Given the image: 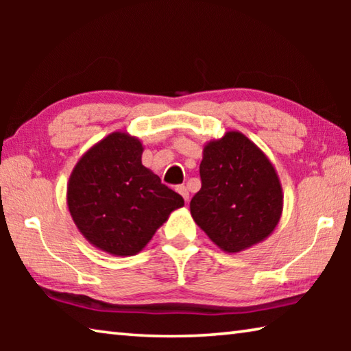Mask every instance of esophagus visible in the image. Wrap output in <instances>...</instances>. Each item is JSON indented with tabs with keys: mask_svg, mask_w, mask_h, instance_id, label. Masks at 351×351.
<instances>
[{
	"mask_svg": "<svg viewBox=\"0 0 351 351\" xmlns=\"http://www.w3.org/2000/svg\"><path fill=\"white\" fill-rule=\"evenodd\" d=\"M176 190H178V193H180L181 197L184 198V201L189 203V190H187V187L186 186H178Z\"/></svg>",
	"mask_w": 351,
	"mask_h": 351,
	"instance_id": "esophagus-1",
	"label": "esophagus"
}]
</instances>
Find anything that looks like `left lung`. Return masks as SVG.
Listing matches in <instances>:
<instances>
[{"label":"left lung","instance_id":"obj_1","mask_svg":"<svg viewBox=\"0 0 351 351\" xmlns=\"http://www.w3.org/2000/svg\"><path fill=\"white\" fill-rule=\"evenodd\" d=\"M201 189L190 213L206 235L237 254L274 232L283 210L282 184L269 158L240 132H226L203 148Z\"/></svg>","mask_w":351,"mask_h":351}]
</instances>
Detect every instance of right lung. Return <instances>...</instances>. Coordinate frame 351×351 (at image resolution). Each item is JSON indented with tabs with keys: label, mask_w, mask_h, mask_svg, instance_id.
<instances>
[{
	"label": "right lung",
	"mask_w": 351,
	"mask_h": 351,
	"mask_svg": "<svg viewBox=\"0 0 351 351\" xmlns=\"http://www.w3.org/2000/svg\"><path fill=\"white\" fill-rule=\"evenodd\" d=\"M142 142L127 132L105 136L71 171L66 204L79 232L114 257L136 255L184 206L180 193L142 165Z\"/></svg>",
	"instance_id": "add662e5"
}]
</instances>
